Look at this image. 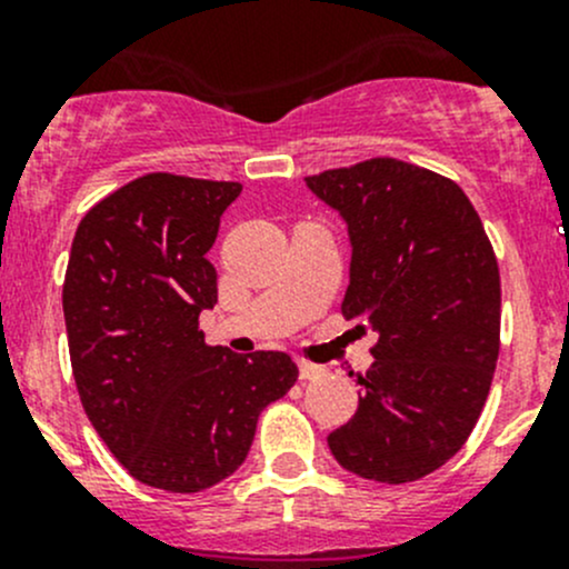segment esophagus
I'll list each match as a JSON object with an SVG mask.
<instances>
[{
    "label": "esophagus",
    "instance_id": "esophagus-1",
    "mask_svg": "<svg viewBox=\"0 0 569 569\" xmlns=\"http://www.w3.org/2000/svg\"><path fill=\"white\" fill-rule=\"evenodd\" d=\"M325 375V369L317 363H308V360H300V380H319Z\"/></svg>",
    "mask_w": 569,
    "mask_h": 569
}]
</instances>
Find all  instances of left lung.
Listing matches in <instances>:
<instances>
[{
  "label": "left lung",
  "mask_w": 569,
  "mask_h": 569,
  "mask_svg": "<svg viewBox=\"0 0 569 569\" xmlns=\"http://www.w3.org/2000/svg\"><path fill=\"white\" fill-rule=\"evenodd\" d=\"M341 211L352 263L341 313L375 330L358 410L327 435L349 473L405 485L462 449L501 349V274L451 178L391 157L306 178Z\"/></svg>",
  "instance_id": "left-lung-1"
}]
</instances>
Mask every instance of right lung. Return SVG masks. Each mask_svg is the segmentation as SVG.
Wrapping results in <instances>:
<instances>
[{"mask_svg": "<svg viewBox=\"0 0 569 569\" xmlns=\"http://www.w3.org/2000/svg\"><path fill=\"white\" fill-rule=\"evenodd\" d=\"M239 181L148 173L82 217L62 283L68 352L84 412L137 481L200 492L248 457L258 416L289 393L286 352L209 347L211 250Z\"/></svg>", "mask_w": 569, "mask_h": 569, "instance_id": "add662e5", "label": "right lung"}]
</instances>
